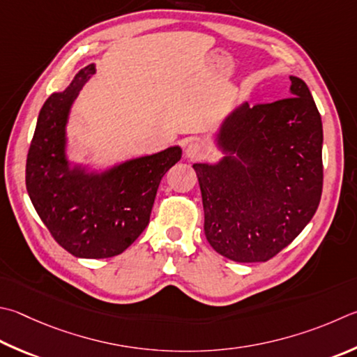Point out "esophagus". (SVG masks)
Wrapping results in <instances>:
<instances>
[{
	"instance_id": "obj_1",
	"label": "esophagus",
	"mask_w": 357,
	"mask_h": 357,
	"mask_svg": "<svg viewBox=\"0 0 357 357\" xmlns=\"http://www.w3.org/2000/svg\"><path fill=\"white\" fill-rule=\"evenodd\" d=\"M204 154H206V148L201 144H198V142H190L185 148V158L190 160H198L201 158H204Z\"/></svg>"
}]
</instances>
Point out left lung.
I'll return each mask as SVG.
<instances>
[{"label":"left lung","mask_w":357,"mask_h":357,"mask_svg":"<svg viewBox=\"0 0 357 357\" xmlns=\"http://www.w3.org/2000/svg\"><path fill=\"white\" fill-rule=\"evenodd\" d=\"M290 95L223 116L217 162H195L207 242L236 262H265L312 220L323 187V126L301 77Z\"/></svg>","instance_id":"left-lung-1"}]
</instances>
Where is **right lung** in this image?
Returning a JSON list of instances; mask_svg holds the SVG:
<instances>
[{
	"label": "right lung",
	"instance_id": "obj_1",
	"mask_svg": "<svg viewBox=\"0 0 357 357\" xmlns=\"http://www.w3.org/2000/svg\"><path fill=\"white\" fill-rule=\"evenodd\" d=\"M95 73L93 63L79 70L45 101L26 160V189L38 217L62 248L84 259L121 255L144 232L162 176L183 156L173 145L102 167L71 160V107Z\"/></svg>",
	"mask_w": 357,
	"mask_h": 357
}]
</instances>
